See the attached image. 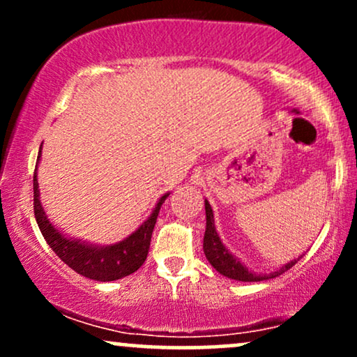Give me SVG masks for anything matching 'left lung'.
Returning <instances> with one entry per match:
<instances>
[{"instance_id": "left-lung-1", "label": "left lung", "mask_w": 357, "mask_h": 357, "mask_svg": "<svg viewBox=\"0 0 357 357\" xmlns=\"http://www.w3.org/2000/svg\"><path fill=\"white\" fill-rule=\"evenodd\" d=\"M204 210H206V231H204V238H203L204 255H206L208 261L213 265V268H215L216 272H220L221 275L233 278V280H240V282H261V280H268V278H275L278 275H282V273L287 272L289 268H292L294 265L301 260V258H294L292 261L285 264L284 267L278 268L277 272L265 273V275L253 273L252 270L245 267L238 258L231 255V253L227 250V247L221 243L218 233H216V228H215V218H213L211 204L208 203V199H204Z\"/></svg>"}]
</instances>
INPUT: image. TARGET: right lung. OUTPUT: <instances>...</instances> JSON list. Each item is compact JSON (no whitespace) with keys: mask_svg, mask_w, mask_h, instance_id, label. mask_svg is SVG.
Here are the masks:
<instances>
[{"mask_svg":"<svg viewBox=\"0 0 357 357\" xmlns=\"http://www.w3.org/2000/svg\"><path fill=\"white\" fill-rule=\"evenodd\" d=\"M40 154H42V147H40ZM167 196H169V192L161 196V199L155 204L149 218L136 231L130 233L127 238L117 241L114 245H107V247H99V245L68 238L63 233H60L59 228L53 227L50 220L45 215L42 203H40L36 169L33 174V210L36 223H38L43 238L47 240L50 248L56 253V257L61 261H65L72 270H75L80 275L99 282L119 280V278L134 273L144 264L147 252H149L151 236H153L155 220H158L159 210H161L162 203H165Z\"/></svg>","mask_w":357,"mask_h":357,"instance_id":"obj_1","label":"right lung"}]
</instances>
